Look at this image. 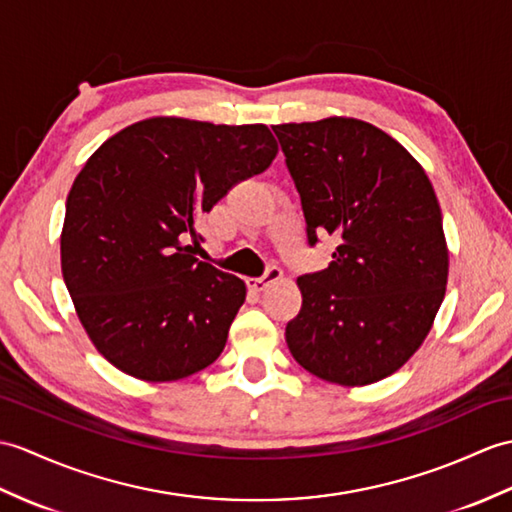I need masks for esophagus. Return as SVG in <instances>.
<instances>
[{
    "label": "esophagus",
    "mask_w": 512,
    "mask_h": 512,
    "mask_svg": "<svg viewBox=\"0 0 512 512\" xmlns=\"http://www.w3.org/2000/svg\"><path fill=\"white\" fill-rule=\"evenodd\" d=\"M283 277V272H281V268H277V266H270L264 275L261 277H251V279H246V285L251 290H255V292H264L270 283H275V281H279Z\"/></svg>",
    "instance_id": "1"
}]
</instances>
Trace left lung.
I'll list each match as a JSON object with an SVG mask.
<instances>
[{
  "mask_svg": "<svg viewBox=\"0 0 512 512\" xmlns=\"http://www.w3.org/2000/svg\"><path fill=\"white\" fill-rule=\"evenodd\" d=\"M307 224L338 240L331 264L296 279L301 312L285 342L305 371L366 386L406 364L445 299L443 213L419 161L353 117L272 126Z\"/></svg>",
  "mask_w": 512,
  "mask_h": 512,
  "instance_id": "8db88e82",
  "label": "left lung"
}]
</instances>
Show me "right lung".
<instances>
[{
    "label": "right lung",
    "mask_w": 512,
    "mask_h": 512,
    "mask_svg": "<svg viewBox=\"0 0 512 512\" xmlns=\"http://www.w3.org/2000/svg\"><path fill=\"white\" fill-rule=\"evenodd\" d=\"M277 150L264 124L150 117L91 154L67 196L61 268L82 327L115 368L176 382L218 360L246 283L187 242Z\"/></svg>",
    "instance_id": "obj_1"
}]
</instances>
